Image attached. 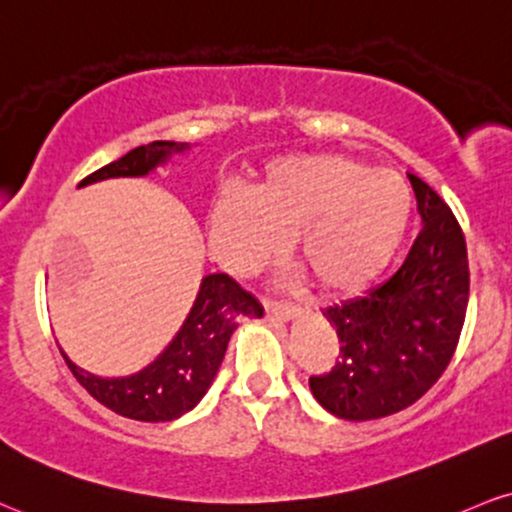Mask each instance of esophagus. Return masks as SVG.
<instances>
[{
  "instance_id": "obj_1",
  "label": "esophagus",
  "mask_w": 512,
  "mask_h": 512,
  "mask_svg": "<svg viewBox=\"0 0 512 512\" xmlns=\"http://www.w3.org/2000/svg\"><path fill=\"white\" fill-rule=\"evenodd\" d=\"M264 312H267L269 322H288L300 312L298 305H288V303H276V300H267L264 303Z\"/></svg>"
}]
</instances>
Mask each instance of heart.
Returning <instances> with one entry per match:
<instances>
[{"instance_id": "1", "label": "heart", "mask_w": 512, "mask_h": 512, "mask_svg": "<svg viewBox=\"0 0 512 512\" xmlns=\"http://www.w3.org/2000/svg\"><path fill=\"white\" fill-rule=\"evenodd\" d=\"M410 190L396 171L369 169L343 155L274 159L250 195L229 190L214 202L212 238L233 269L276 255L283 236L315 286L357 291L396 255L410 224Z\"/></svg>"}]
</instances>
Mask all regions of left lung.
Returning a JSON list of instances; mask_svg holds the SVG:
<instances>
[{
  "instance_id": "1",
  "label": "left lung",
  "mask_w": 512,
  "mask_h": 512,
  "mask_svg": "<svg viewBox=\"0 0 512 512\" xmlns=\"http://www.w3.org/2000/svg\"><path fill=\"white\" fill-rule=\"evenodd\" d=\"M408 178L424 226L405 262L362 298L324 310L341 348L329 372L310 377V391L341 420H379L420 400L451 362L465 324L463 229L434 188Z\"/></svg>"
}]
</instances>
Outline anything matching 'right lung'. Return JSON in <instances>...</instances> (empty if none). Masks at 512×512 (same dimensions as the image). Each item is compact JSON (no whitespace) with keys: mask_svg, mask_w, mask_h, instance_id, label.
I'll return each instance as SVG.
<instances>
[{"mask_svg":"<svg viewBox=\"0 0 512 512\" xmlns=\"http://www.w3.org/2000/svg\"><path fill=\"white\" fill-rule=\"evenodd\" d=\"M190 150L188 143L155 140L126 152L116 162L92 171L80 186L119 176H145L164 164L171 155ZM264 307L255 295L240 288L229 274H209L200 283L193 310L174 341L152 365L138 374L119 379H102L73 365L64 355L73 377L104 408L140 422H171L200 403L217 377L231 334L240 319L262 317Z\"/></svg>","mask_w":512,"mask_h":512,"instance_id":"1","label":"right lung"}]
</instances>
